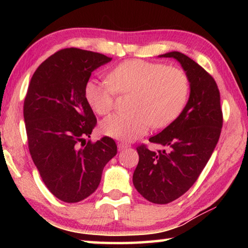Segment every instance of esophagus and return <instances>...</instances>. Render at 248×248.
Returning <instances> with one entry per match:
<instances>
[{
	"label": "esophagus",
	"instance_id": "34e87169",
	"mask_svg": "<svg viewBox=\"0 0 248 248\" xmlns=\"http://www.w3.org/2000/svg\"><path fill=\"white\" fill-rule=\"evenodd\" d=\"M129 144L128 143H124V142H119L118 143V150L120 151V150H124V149H127V148H129Z\"/></svg>",
	"mask_w": 248,
	"mask_h": 248
}]
</instances>
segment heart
<instances>
[{"label":"heart","mask_w":248,"mask_h":248,"mask_svg":"<svg viewBox=\"0 0 248 248\" xmlns=\"http://www.w3.org/2000/svg\"><path fill=\"white\" fill-rule=\"evenodd\" d=\"M131 94L128 112H116L100 124L108 137L132 141L148 132L151 124L164 128L177 118L187 103L189 82L182 70L144 60H127L108 73V82L94 78L84 84V98L97 115L108 114L115 96Z\"/></svg>","instance_id":"1"}]
</instances>
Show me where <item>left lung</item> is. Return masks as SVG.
I'll return each instance as SVG.
<instances>
[{
    "instance_id": "8db88e82",
    "label": "left lung",
    "mask_w": 248,
    "mask_h": 248,
    "mask_svg": "<svg viewBox=\"0 0 248 248\" xmlns=\"http://www.w3.org/2000/svg\"><path fill=\"white\" fill-rule=\"evenodd\" d=\"M158 58L179 62L189 82V98L177 118L149 139L164 149L154 152L138 146L139 163L132 180L146 200L165 204L184 195L199 177L219 141L223 118L219 89L207 71L178 51Z\"/></svg>"
}]
</instances>
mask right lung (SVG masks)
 Segmentation results:
<instances>
[{"label": "right lung", "instance_id": "obj_1", "mask_svg": "<svg viewBox=\"0 0 248 248\" xmlns=\"http://www.w3.org/2000/svg\"><path fill=\"white\" fill-rule=\"evenodd\" d=\"M111 61L102 53L66 48L35 71L24 102L29 152L48 189L68 203L97 189L105 165L117 154L111 138H91L96 117L84 98L92 72Z\"/></svg>", "mask_w": 248, "mask_h": 248}]
</instances>
